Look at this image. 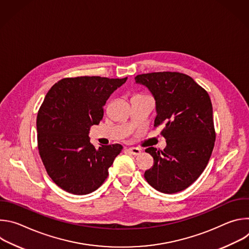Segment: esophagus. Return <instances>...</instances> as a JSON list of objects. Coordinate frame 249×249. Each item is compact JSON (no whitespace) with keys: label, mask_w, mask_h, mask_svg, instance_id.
Here are the masks:
<instances>
[{"label":"esophagus","mask_w":249,"mask_h":249,"mask_svg":"<svg viewBox=\"0 0 249 249\" xmlns=\"http://www.w3.org/2000/svg\"><path fill=\"white\" fill-rule=\"evenodd\" d=\"M128 152H129L131 155H133V156H139L142 151H141V149H139V148L132 147V148H129V149H128Z\"/></svg>","instance_id":"34e87169"}]
</instances>
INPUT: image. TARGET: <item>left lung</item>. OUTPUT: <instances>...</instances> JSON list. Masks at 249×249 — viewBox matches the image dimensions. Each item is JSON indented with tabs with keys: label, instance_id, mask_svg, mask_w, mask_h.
<instances>
[{
	"label": "left lung",
	"instance_id": "1",
	"mask_svg": "<svg viewBox=\"0 0 249 249\" xmlns=\"http://www.w3.org/2000/svg\"><path fill=\"white\" fill-rule=\"evenodd\" d=\"M156 99L155 127L161 124L166 148L146 149L154 165L145 171L148 183L172 194L189 187L206 168L214 149L216 132L208 92L191 77L177 72H158L135 77Z\"/></svg>",
	"mask_w": 249,
	"mask_h": 249
}]
</instances>
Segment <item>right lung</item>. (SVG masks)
<instances>
[{
	"instance_id": "right-lung-1",
	"label": "right lung",
	"mask_w": 249,
	"mask_h": 249,
	"mask_svg": "<svg viewBox=\"0 0 249 249\" xmlns=\"http://www.w3.org/2000/svg\"><path fill=\"white\" fill-rule=\"evenodd\" d=\"M127 78H65L47 92L38 110V151L50 178L75 195L95 191L108 176V168L123 147L96 149L89 142V129L99 124L103 106Z\"/></svg>"
}]
</instances>
